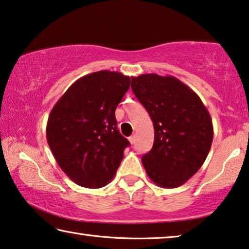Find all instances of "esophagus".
Returning <instances> with one entry per match:
<instances>
[{
  "mask_svg": "<svg viewBox=\"0 0 249 249\" xmlns=\"http://www.w3.org/2000/svg\"><path fill=\"white\" fill-rule=\"evenodd\" d=\"M129 141H130V143H131V144L135 143L136 142V136L133 135L131 137H129Z\"/></svg>",
  "mask_w": 249,
  "mask_h": 249,
  "instance_id": "esophagus-1",
  "label": "esophagus"
}]
</instances>
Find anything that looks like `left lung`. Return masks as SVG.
Here are the masks:
<instances>
[{
    "mask_svg": "<svg viewBox=\"0 0 249 249\" xmlns=\"http://www.w3.org/2000/svg\"><path fill=\"white\" fill-rule=\"evenodd\" d=\"M131 89L150 116L154 146L141 161L148 177L176 188L200 169L213 138V121L196 92L171 75L131 76Z\"/></svg>",
    "mask_w": 249,
    "mask_h": 249,
    "instance_id": "left-lung-1",
    "label": "left lung"
}]
</instances>
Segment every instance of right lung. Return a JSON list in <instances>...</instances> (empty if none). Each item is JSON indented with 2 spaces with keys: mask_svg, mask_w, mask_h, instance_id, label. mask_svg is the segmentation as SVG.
Listing matches in <instances>:
<instances>
[{
  "mask_svg": "<svg viewBox=\"0 0 249 249\" xmlns=\"http://www.w3.org/2000/svg\"><path fill=\"white\" fill-rule=\"evenodd\" d=\"M130 82L120 72L87 74L72 83L50 112L49 147L76 185L101 188L116 175L129 141L117 129L114 112Z\"/></svg>",
  "mask_w": 249,
  "mask_h": 249,
  "instance_id": "add662e5",
  "label": "right lung"
}]
</instances>
